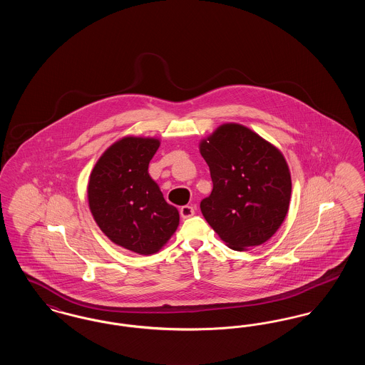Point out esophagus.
<instances>
[{
	"mask_svg": "<svg viewBox=\"0 0 365 365\" xmlns=\"http://www.w3.org/2000/svg\"><path fill=\"white\" fill-rule=\"evenodd\" d=\"M194 213H195V210H194V208L190 207V205H185V207L180 208V216H182L183 219H189Z\"/></svg>",
	"mask_w": 365,
	"mask_h": 365,
	"instance_id": "1",
	"label": "esophagus"
}]
</instances>
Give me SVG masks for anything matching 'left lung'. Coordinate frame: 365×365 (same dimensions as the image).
Instances as JSON below:
<instances>
[{"instance_id":"left-lung-1","label":"left lung","mask_w":365,"mask_h":365,"mask_svg":"<svg viewBox=\"0 0 365 365\" xmlns=\"http://www.w3.org/2000/svg\"><path fill=\"white\" fill-rule=\"evenodd\" d=\"M213 189L200 204L217 235L234 250L267 242L290 204L292 176L278 148L237 123L217 127L200 143Z\"/></svg>"}]
</instances>
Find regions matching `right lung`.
Listing matches in <instances>:
<instances>
[{"label": "right lung", "mask_w": 365, "mask_h": 365, "mask_svg": "<svg viewBox=\"0 0 365 365\" xmlns=\"http://www.w3.org/2000/svg\"><path fill=\"white\" fill-rule=\"evenodd\" d=\"M160 146L156 138L124 137L96 163L87 186L96 223L116 245L134 253H157L179 226L170 205L148 173Z\"/></svg>", "instance_id": "add662e5"}]
</instances>
